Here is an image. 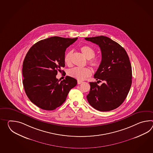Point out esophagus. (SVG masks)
Returning <instances> with one entry per match:
<instances>
[{
    "mask_svg": "<svg viewBox=\"0 0 153 153\" xmlns=\"http://www.w3.org/2000/svg\"><path fill=\"white\" fill-rule=\"evenodd\" d=\"M82 83H83V82L81 81H77V84L78 85H80V84H81Z\"/></svg>",
    "mask_w": 153,
    "mask_h": 153,
    "instance_id": "obj_1",
    "label": "esophagus"
}]
</instances>
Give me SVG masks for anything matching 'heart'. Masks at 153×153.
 <instances>
[{
  "instance_id": "obj_1",
  "label": "heart",
  "mask_w": 153,
  "mask_h": 153,
  "mask_svg": "<svg viewBox=\"0 0 153 153\" xmlns=\"http://www.w3.org/2000/svg\"><path fill=\"white\" fill-rule=\"evenodd\" d=\"M80 51L85 57L88 59V64L95 68H98L101 64V60L98 57H94L95 50L88 45H83L80 48ZM72 51H69L65 55L64 61L66 64H71ZM68 75L78 81H83L92 75V70L88 68H74L70 69L68 71Z\"/></svg>"
}]
</instances>
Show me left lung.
Returning <instances> with one entry per match:
<instances>
[{
	"instance_id": "obj_1",
	"label": "left lung",
	"mask_w": 153,
	"mask_h": 153,
	"mask_svg": "<svg viewBox=\"0 0 153 153\" xmlns=\"http://www.w3.org/2000/svg\"><path fill=\"white\" fill-rule=\"evenodd\" d=\"M98 45L102 52L100 66L94 77L103 83L89 82L91 89L87 99L89 104L100 111H109L121 105L132 85V67L125 49L105 36L85 38Z\"/></svg>"
}]
</instances>
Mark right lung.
<instances>
[{"instance_id": "add662e5", "label": "right lung", "mask_w": 153, "mask_h": 153, "mask_svg": "<svg viewBox=\"0 0 153 153\" xmlns=\"http://www.w3.org/2000/svg\"><path fill=\"white\" fill-rule=\"evenodd\" d=\"M77 39L48 38L38 42L27 52L23 62L22 82L28 98L39 108L53 110L59 107L77 85V80L70 76L60 82L56 78L65 67L66 48Z\"/></svg>"}]
</instances>
